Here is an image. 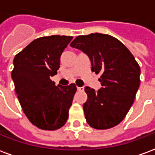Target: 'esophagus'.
<instances>
[{
    "label": "esophagus",
    "instance_id": "esophagus-1",
    "mask_svg": "<svg viewBox=\"0 0 155 155\" xmlns=\"http://www.w3.org/2000/svg\"><path fill=\"white\" fill-rule=\"evenodd\" d=\"M77 91H84V87H77Z\"/></svg>",
    "mask_w": 155,
    "mask_h": 155
}]
</instances>
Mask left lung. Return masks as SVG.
<instances>
[{
    "label": "left lung",
    "mask_w": 155,
    "mask_h": 155,
    "mask_svg": "<svg viewBox=\"0 0 155 155\" xmlns=\"http://www.w3.org/2000/svg\"><path fill=\"white\" fill-rule=\"evenodd\" d=\"M71 46L87 54L92 72L101 73L100 90L84 89L88 98L83 109L87 123L97 130L119 124L140 87V68L134 55L119 40L100 33L79 35Z\"/></svg>",
    "instance_id": "1"
}]
</instances>
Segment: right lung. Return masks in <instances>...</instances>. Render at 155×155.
Instances as JSON below:
<instances>
[{"label":"right lung","instance_id":"1","mask_svg":"<svg viewBox=\"0 0 155 155\" xmlns=\"http://www.w3.org/2000/svg\"><path fill=\"white\" fill-rule=\"evenodd\" d=\"M72 39L66 35L41 37L14 58L12 78L19 102L29 120L41 130L60 129L69 117L76 86H56L51 77L57 74L61 54Z\"/></svg>","mask_w":155,"mask_h":155}]
</instances>
